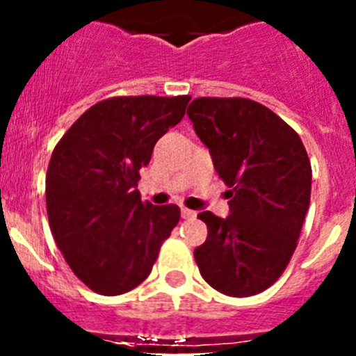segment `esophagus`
<instances>
[{"instance_id":"obj_1","label":"esophagus","mask_w":356,"mask_h":356,"mask_svg":"<svg viewBox=\"0 0 356 356\" xmlns=\"http://www.w3.org/2000/svg\"><path fill=\"white\" fill-rule=\"evenodd\" d=\"M181 217H184V219H193V217H196V212L184 207V209H181Z\"/></svg>"}]
</instances>
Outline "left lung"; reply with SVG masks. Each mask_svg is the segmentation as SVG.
Returning a JSON list of instances; mask_svg holds the SVG:
<instances>
[{"label":"left lung","mask_w":356,"mask_h":356,"mask_svg":"<svg viewBox=\"0 0 356 356\" xmlns=\"http://www.w3.org/2000/svg\"><path fill=\"white\" fill-rule=\"evenodd\" d=\"M213 168L229 187L228 217L201 212V276L234 298L259 294L284 273L310 205L312 168L284 119L246 97H197L187 108Z\"/></svg>","instance_id":"obj_1"}]
</instances>
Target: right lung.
<instances>
[{
  "mask_svg": "<svg viewBox=\"0 0 356 356\" xmlns=\"http://www.w3.org/2000/svg\"><path fill=\"white\" fill-rule=\"evenodd\" d=\"M188 102L110 97L90 106L53 149L46 175L51 234L72 273L97 294H124L143 284L180 221L176 205L143 203L137 181Z\"/></svg>",
  "mask_w": 356,
  "mask_h": 356,
  "instance_id": "obj_1",
  "label": "right lung"
}]
</instances>
